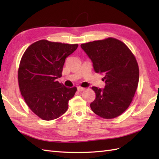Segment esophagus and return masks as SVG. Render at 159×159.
Listing matches in <instances>:
<instances>
[{
	"label": "esophagus",
	"mask_w": 159,
	"mask_h": 159,
	"mask_svg": "<svg viewBox=\"0 0 159 159\" xmlns=\"http://www.w3.org/2000/svg\"><path fill=\"white\" fill-rule=\"evenodd\" d=\"M77 89L79 92H83V91H85V88H83V87H77Z\"/></svg>",
	"instance_id": "obj_1"
}]
</instances>
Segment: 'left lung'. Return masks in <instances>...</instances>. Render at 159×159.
<instances>
[{"label":"left lung","instance_id":"obj_1","mask_svg":"<svg viewBox=\"0 0 159 159\" xmlns=\"http://www.w3.org/2000/svg\"><path fill=\"white\" fill-rule=\"evenodd\" d=\"M93 62L94 71L103 74V89L93 87L96 98L90 104L93 112L104 119L122 114L133 100L139 79L135 57L124 42L113 38L82 43Z\"/></svg>","mask_w":159,"mask_h":159}]
</instances>
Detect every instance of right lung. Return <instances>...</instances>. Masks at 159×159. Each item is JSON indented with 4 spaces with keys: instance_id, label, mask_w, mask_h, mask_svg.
<instances>
[{
    "instance_id": "add662e5",
    "label": "right lung",
    "mask_w": 159,
    "mask_h": 159,
    "mask_svg": "<svg viewBox=\"0 0 159 159\" xmlns=\"http://www.w3.org/2000/svg\"><path fill=\"white\" fill-rule=\"evenodd\" d=\"M68 44L42 39L30 45L20 60L18 84L25 102L36 116L46 121L65 113L76 87H66L57 81L62 76L67 57L76 50Z\"/></svg>"
}]
</instances>
